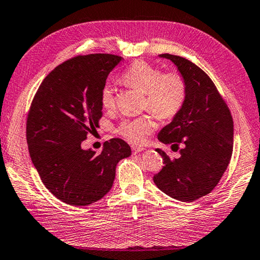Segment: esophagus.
Instances as JSON below:
<instances>
[{
	"label": "esophagus",
	"instance_id": "esophagus-1",
	"mask_svg": "<svg viewBox=\"0 0 260 260\" xmlns=\"http://www.w3.org/2000/svg\"><path fill=\"white\" fill-rule=\"evenodd\" d=\"M144 150H145L144 147H142V146H136V145H133V146H132V151H133V153H134V154L140 153V152L144 151Z\"/></svg>",
	"mask_w": 260,
	"mask_h": 260
}]
</instances>
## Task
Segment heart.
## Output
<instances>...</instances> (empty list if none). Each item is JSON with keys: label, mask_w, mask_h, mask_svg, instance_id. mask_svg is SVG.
I'll list each match as a JSON object with an SVG mask.
<instances>
[{"label": "heart", "mask_w": 260, "mask_h": 260, "mask_svg": "<svg viewBox=\"0 0 260 260\" xmlns=\"http://www.w3.org/2000/svg\"><path fill=\"white\" fill-rule=\"evenodd\" d=\"M120 81L131 88L145 93V108L161 119H169L181 109L186 98V83L179 73H164L156 66L137 60L123 73ZM101 106L109 109L115 105L114 90L110 84L104 85L100 92ZM155 128L152 115L124 120L118 133L132 143L142 144Z\"/></svg>", "instance_id": "heart-1"}]
</instances>
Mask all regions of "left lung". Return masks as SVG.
<instances>
[{
    "mask_svg": "<svg viewBox=\"0 0 260 260\" xmlns=\"http://www.w3.org/2000/svg\"><path fill=\"white\" fill-rule=\"evenodd\" d=\"M160 57L177 66L186 83V98L179 113L157 135L165 144H181L180 156L175 159L156 149L165 166L153 181L168 196L194 202L214 189L230 164L232 116L210 76L196 64L177 55Z\"/></svg>",
    "mask_w": 260,
    "mask_h": 260,
    "instance_id": "left-lung-1",
    "label": "left lung"
}]
</instances>
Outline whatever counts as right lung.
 Instances as JSON below:
<instances>
[{
	"instance_id": "obj_1",
	"label": "right lung",
	"mask_w": 260,
	"mask_h": 260,
	"mask_svg": "<svg viewBox=\"0 0 260 260\" xmlns=\"http://www.w3.org/2000/svg\"><path fill=\"white\" fill-rule=\"evenodd\" d=\"M121 59L90 54L66 60L44 79L30 106V157L46 188L69 205L85 206L101 200L113 187L117 164L132 153L120 139L105 142L100 154L81 146L99 127L101 89Z\"/></svg>"
}]
</instances>
